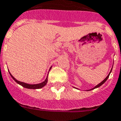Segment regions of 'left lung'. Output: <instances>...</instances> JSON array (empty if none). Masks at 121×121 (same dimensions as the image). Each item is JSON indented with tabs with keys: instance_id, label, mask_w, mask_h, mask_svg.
Returning a JSON list of instances; mask_svg holds the SVG:
<instances>
[{
	"instance_id": "left-lung-1",
	"label": "left lung",
	"mask_w": 121,
	"mask_h": 121,
	"mask_svg": "<svg viewBox=\"0 0 121 121\" xmlns=\"http://www.w3.org/2000/svg\"><path fill=\"white\" fill-rule=\"evenodd\" d=\"M112 70H111V71H110V73H111V72H112ZM110 73H109V74H108V76H107L106 78L104 79V80H103V81L101 82H100V84H98V85H97V86H96L95 87H94V88H93V89H95V88H97V87H99L101 86L102 85V84H104V82H105L107 80H108V77H109V74H110ZM92 89H91V90H92Z\"/></svg>"
}]
</instances>
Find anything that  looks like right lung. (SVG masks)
<instances>
[{
    "label": "right lung",
    "mask_w": 121,
    "mask_h": 121,
    "mask_svg": "<svg viewBox=\"0 0 121 121\" xmlns=\"http://www.w3.org/2000/svg\"><path fill=\"white\" fill-rule=\"evenodd\" d=\"M10 74V73H9ZM10 75L12 77V78L15 81L17 82V84H20L21 86H22V87H24L25 88H27V89H40V88H42L43 87H44L47 84L48 82V76L47 77V78L45 80V81L43 82L42 83H40V84H26V83H24V82H22L18 81L13 76H12V74H10Z\"/></svg>",
    "instance_id": "1"
}]
</instances>
